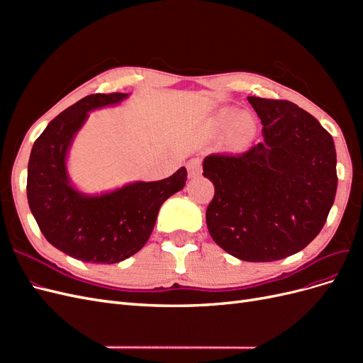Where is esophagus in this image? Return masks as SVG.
Here are the masks:
<instances>
[{
	"label": "esophagus",
	"instance_id": "1",
	"mask_svg": "<svg viewBox=\"0 0 363 363\" xmlns=\"http://www.w3.org/2000/svg\"><path fill=\"white\" fill-rule=\"evenodd\" d=\"M186 167H188V175H189V179L199 177V175H200L201 171H203L201 159H199V157L191 159L188 163H186Z\"/></svg>",
	"mask_w": 363,
	"mask_h": 363
}]
</instances>
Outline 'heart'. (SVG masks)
Listing matches in <instances>:
<instances>
[{"label":"heart","mask_w":363,"mask_h":363,"mask_svg":"<svg viewBox=\"0 0 363 363\" xmlns=\"http://www.w3.org/2000/svg\"><path fill=\"white\" fill-rule=\"evenodd\" d=\"M216 121L221 125H230L233 122V133L239 142H247L256 135V121L248 113H240L236 108L224 107L216 113Z\"/></svg>","instance_id":"obj_1"}]
</instances>
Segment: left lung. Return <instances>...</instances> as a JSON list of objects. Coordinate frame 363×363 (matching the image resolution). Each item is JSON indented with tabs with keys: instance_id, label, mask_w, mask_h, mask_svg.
<instances>
[{
	"instance_id": "obj_1",
	"label": "left lung",
	"mask_w": 363,
	"mask_h": 363,
	"mask_svg": "<svg viewBox=\"0 0 363 363\" xmlns=\"http://www.w3.org/2000/svg\"><path fill=\"white\" fill-rule=\"evenodd\" d=\"M263 140L244 155H211L215 186L206 223L215 242L240 260L272 262L301 251L321 232L337 175L330 133L296 104L248 96Z\"/></svg>"
}]
</instances>
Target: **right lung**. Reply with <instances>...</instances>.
Returning a JSON list of instances; mask_svg holds the SVG:
<instances>
[{
    "mask_svg": "<svg viewBox=\"0 0 363 363\" xmlns=\"http://www.w3.org/2000/svg\"><path fill=\"white\" fill-rule=\"evenodd\" d=\"M128 94H92L54 118L30 152L27 199L42 235L74 259L118 263L133 256L155 228L160 206L186 184V168L159 182H133L100 195L71 183L67 159L89 112L123 103Z\"/></svg>",
    "mask_w": 363,
    "mask_h": 363,
    "instance_id": "obj_1",
    "label": "right lung"
}]
</instances>
